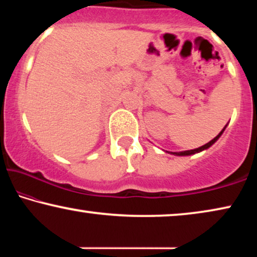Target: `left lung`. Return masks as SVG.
<instances>
[{
    "instance_id": "left-lung-1",
    "label": "left lung",
    "mask_w": 257,
    "mask_h": 257,
    "mask_svg": "<svg viewBox=\"0 0 257 257\" xmlns=\"http://www.w3.org/2000/svg\"><path fill=\"white\" fill-rule=\"evenodd\" d=\"M226 127H227V125L224 126V127L222 128V131H221L219 135H217L215 138L214 139H212L210 140L209 143H207V144H205V145L203 146H201V147H198V149H194V150H188V151H182V152H168V151H166L167 153H171V154H174V156H179V157H185V156H192V154H195V153H199V152H202V151H205V150H207V149H209L210 146L213 145L214 143L216 142L217 139L220 138L221 137V135H222L223 133V131L224 130H226Z\"/></svg>"
}]
</instances>
